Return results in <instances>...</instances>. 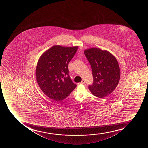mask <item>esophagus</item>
Returning a JSON list of instances; mask_svg holds the SVG:
<instances>
[{
  "instance_id": "1",
  "label": "esophagus",
  "mask_w": 148,
  "mask_h": 148,
  "mask_svg": "<svg viewBox=\"0 0 148 148\" xmlns=\"http://www.w3.org/2000/svg\"><path fill=\"white\" fill-rule=\"evenodd\" d=\"M85 83V81L84 80H82V81H81V82L80 83V84H84Z\"/></svg>"
}]
</instances>
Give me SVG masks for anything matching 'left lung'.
Masks as SVG:
<instances>
[{
    "mask_svg": "<svg viewBox=\"0 0 148 148\" xmlns=\"http://www.w3.org/2000/svg\"><path fill=\"white\" fill-rule=\"evenodd\" d=\"M91 65L93 83L88 88L93 95L103 98L115 89L119 82L120 70L115 56L107 50L92 47L84 51Z\"/></svg>",
    "mask_w": 148,
    "mask_h": 148,
    "instance_id": "left-lung-1",
    "label": "left lung"
}]
</instances>
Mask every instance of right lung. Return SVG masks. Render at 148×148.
I'll return each instance as SVG.
<instances>
[{
  "label": "right lung",
  "mask_w": 148,
  "mask_h": 148,
  "mask_svg": "<svg viewBox=\"0 0 148 148\" xmlns=\"http://www.w3.org/2000/svg\"><path fill=\"white\" fill-rule=\"evenodd\" d=\"M78 48L56 45L39 59L35 73L37 82L43 92L55 101L65 99L77 86L69 76L68 66Z\"/></svg>",
  "instance_id": "add662e5"
}]
</instances>
